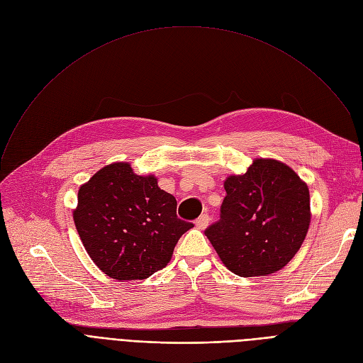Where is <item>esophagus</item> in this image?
<instances>
[{
	"mask_svg": "<svg viewBox=\"0 0 363 363\" xmlns=\"http://www.w3.org/2000/svg\"><path fill=\"white\" fill-rule=\"evenodd\" d=\"M208 223H211V218H208V215H201V216L196 220V226L199 228V230H206Z\"/></svg>",
	"mask_w": 363,
	"mask_h": 363,
	"instance_id": "1",
	"label": "esophagus"
}]
</instances>
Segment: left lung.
I'll return each mask as SVG.
<instances>
[{
  "label": "left lung",
  "instance_id": "8db88e82",
  "mask_svg": "<svg viewBox=\"0 0 363 363\" xmlns=\"http://www.w3.org/2000/svg\"><path fill=\"white\" fill-rule=\"evenodd\" d=\"M223 186L220 219L204 233L222 263L244 278L281 271L309 230L308 184L279 160L255 159L244 174L228 177Z\"/></svg>",
  "mask_w": 363,
  "mask_h": 363
}]
</instances>
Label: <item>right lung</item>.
<instances>
[{
	"label": "right lung",
	"mask_w": 363,
	"mask_h": 363,
	"mask_svg": "<svg viewBox=\"0 0 363 363\" xmlns=\"http://www.w3.org/2000/svg\"><path fill=\"white\" fill-rule=\"evenodd\" d=\"M76 231L92 262L118 281L145 279L170 262L193 223L177 216V199L155 175H137L128 162L104 166L78 191Z\"/></svg>",
	"instance_id": "1"
}]
</instances>
